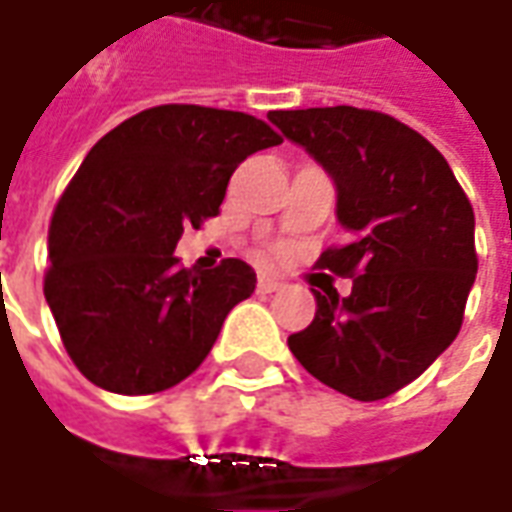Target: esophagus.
Listing matches in <instances>:
<instances>
[{
    "label": "esophagus",
    "instance_id": "esophagus-1",
    "mask_svg": "<svg viewBox=\"0 0 512 512\" xmlns=\"http://www.w3.org/2000/svg\"><path fill=\"white\" fill-rule=\"evenodd\" d=\"M257 288L263 291V294H271V291H277V288H283V283L274 277V274H260V280H257Z\"/></svg>",
    "mask_w": 512,
    "mask_h": 512
}]
</instances>
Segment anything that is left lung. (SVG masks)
Instances as JSON below:
<instances>
[{"mask_svg": "<svg viewBox=\"0 0 512 512\" xmlns=\"http://www.w3.org/2000/svg\"><path fill=\"white\" fill-rule=\"evenodd\" d=\"M336 187L350 241L319 257L353 291L319 294L314 322L288 336L308 373L356 401H381L457 339L476 280L474 210L443 154L381 111H271Z\"/></svg>", "mask_w": 512, "mask_h": 512, "instance_id": "1", "label": "left lung"}]
</instances>
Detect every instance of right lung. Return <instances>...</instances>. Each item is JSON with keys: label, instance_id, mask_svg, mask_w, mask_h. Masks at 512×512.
Here are the masks:
<instances>
[{"label": "right lung", "instance_id": "obj_1", "mask_svg": "<svg viewBox=\"0 0 512 512\" xmlns=\"http://www.w3.org/2000/svg\"><path fill=\"white\" fill-rule=\"evenodd\" d=\"M283 139L243 111L156 106L86 154L55 207L44 297L75 367L95 387L151 395L207 358L255 269L229 257L182 269L184 227L218 215L246 156Z\"/></svg>", "mask_w": 512, "mask_h": 512}]
</instances>
